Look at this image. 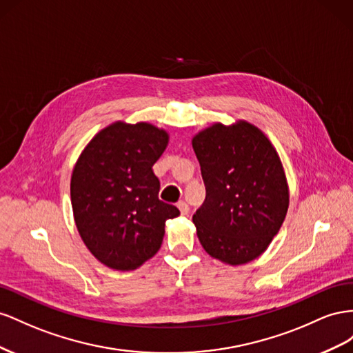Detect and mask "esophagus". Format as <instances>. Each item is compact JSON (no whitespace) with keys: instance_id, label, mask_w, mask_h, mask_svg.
Segmentation results:
<instances>
[{"instance_id":"1","label":"esophagus","mask_w":353,"mask_h":353,"mask_svg":"<svg viewBox=\"0 0 353 353\" xmlns=\"http://www.w3.org/2000/svg\"><path fill=\"white\" fill-rule=\"evenodd\" d=\"M177 208L180 210V214H182V216L188 214L189 207H188V204L185 203V201H180V203H177Z\"/></svg>"}]
</instances>
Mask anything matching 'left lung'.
<instances>
[{
  "instance_id": "left-lung-1",
  "label": "left lung",
  "mask_w": 353,
  "mask_h": 353,
  "mask_svg": "<svg viewBox=\"0 0 353 353\" xmlns=\"http://www.w3.org/2000/svg\"><path fill=\"white\" fill-rule=\"evenodd\" d=\"M205 201L192 220L207 253L228 265L259 257L283 225L288 186L269 139L253 124H214L192 139Z\"/></svg>"
}]
</instances>
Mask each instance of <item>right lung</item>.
Instances as JSON below:
<instances>
[{"mask_svg":"<svg viewBox=\"0 0 353 353\" xmlns=\"http://www.w3.org/2000/svg\"><path fill=\"white\" fill-rule=\"evenodd\" d=\"M168 134L152 124L118 123L99 132L70 177L74 219L84 244L108 268L130 270L157 254L177 207L158 198L152 165Z\"/></svg>","mask_w":353,"mask_h":353,"instance_id":"right-lung-1","label":"right lung"}]
</instances>
